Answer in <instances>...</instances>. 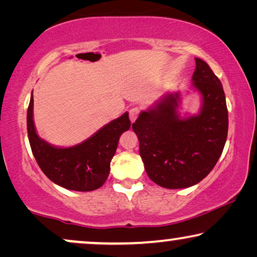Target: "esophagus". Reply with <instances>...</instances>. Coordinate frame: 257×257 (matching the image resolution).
<instances>
[{
	"label": "esophagus",
	"mask_w": 257,
	"mask_h": 257,
	"mask_svg": "<svg viewBox=\"0 0 257 257\" xmlns=\"http://www.w3.org/2000/svg\"><path fill=\"white\" fill-rule=\"evenodd\" d=\"M140 113V110L138 107H132L131 110H130L128 114H130V120L131 121H135L137 118H138V115Z\"/></svg>",
	"instance_id": "esophagus-1"
}]
</instances>
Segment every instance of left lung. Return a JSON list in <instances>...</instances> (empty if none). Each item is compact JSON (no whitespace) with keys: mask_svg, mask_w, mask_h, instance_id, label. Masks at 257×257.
Returning <instances> with one entry per match:
<instances>
[{"mask_svg":"<svg viewBox=\"0 0 257 257\" xmlns=\"http://www.w3.org/2000/svg\"><path fill=\"white\" fill-rule=\"evenodd\" d=\"M195 63L193 85L202 97L199 114L181 118L179 93H168L132 124L147 175L165 188H187L205 179L227 140L228 110L222 84L205 61L195 58Z\"/></svg>","mask_w":257,"mask_h":257,"instance_id":"left-lung-1","label":"left lung"}]
</instances>
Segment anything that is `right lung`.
I'll use <instances>...</instances> for the list:
<instances>
[{"label": "right lung", "instance_id": "right-lung-1", "mask_svg": "<svg viewBox=\"0 0 257 257\" xmlns=\"http://www.w3.org/2000/svg\"><path fill=\"white\" fill-rule=\"evenodd\" d=\"M31 94L27 113L28 137L42 172L52 182L71 191L90 192L101 187L110 173V164L117 150L119 137L131 126L127 112L108 122L85 142L61 149L37 136Z\"/></svg>", "mask_w": 257, "mask_h": 257}]
</instances>
